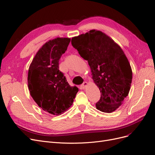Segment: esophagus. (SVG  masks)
Here are the masks:
<instances>
[{
	"label": "esophagus",
	"mask_w": 155,
	"mask_h": 155,
	"mask_svg": "<svg viewBox=\"0 0 155 155\" xmlns=\"http://www.w3.org/2000/svg\"><path fill=\"white\" fill-rule=\"evenodd\" d=\"M87 83L86 82H84L81 86V87L82 88V89H84L85 87H86V86H87Z\"/></svg>",
	"instance_id": "1"
}]
</instances>
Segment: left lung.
Listing matches in <instances>:
<instances>
[{"label": "left lung", "mask_w": 155, "mask_h": 155, "mask_svg": "<svg viewBox=\"0 0 155 155\" xmlns=\"http://www.w3.org/2000/svg\"><path fill=\"white\" fill-rule=\"evenodd\" d=\"M71 44L88 62L93 79L101 91L98 110L115 111L129 94L132 70L121 48L110 37L95 29L71 39Z\"/></svg>", "instance_id": "8db88e82"}]
</instances>
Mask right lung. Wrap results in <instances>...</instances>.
Segmentation results:
<instances>
[{
  "instance_id": "1",
  "label": "right lung",
  "mask_w": 155,
  "mask_h": 155,
  "mask_svg": "<svg viewBox=\"0 0 155 155\" xmlns=\"http://www.w3.org/2000/svg\"><path fill=\"white\" fill-rule=\"evenodd\" d=\"M70 41L69 38H57L47 42L37 53L28 71L31 96L44 111L54 115L68 110L78 91L59 70V60Z\"/></svg>"
}]
</instances>
